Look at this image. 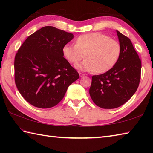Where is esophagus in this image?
<instances>
[{
  "mask_svg": "<svg viewBox=\"0 0 153 153\" xmlns=\"http://www.w3.org/2000/svg\"><path fill=\"white\" fill-rule=\"evenodd\" d=\"M79 76H80L81 77H83V76H85V74H82V73H79Z\"/></svg>",
  "mask_w": 153,
  "mask_h": 153,
  "instance_id": "34e87169",
  "label": "esophagus"
}]
</instances>
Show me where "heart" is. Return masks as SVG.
I'll return each mask as SVG.
<instances>
[{
  "instance_id": "heart-1",
  "label": "heart",
  "mask_w": 153,
  "mask_h": 153,
  "mask_svg": "<svg viewBox=\"0 0 153 153\" xmlns=\"http://www.w3.org/2000/svg\"><path fill=\"white\" fill-rule=\"evenodd\" d=\"M121 53L118 41L99 32L83 34L76 39V44L66 43L62 54L69 62L76 64L85 56L86 59L76 67L85 71L104 73L114 66ZM86 55H85V54Z\"/></svg>"
}]
</instances>
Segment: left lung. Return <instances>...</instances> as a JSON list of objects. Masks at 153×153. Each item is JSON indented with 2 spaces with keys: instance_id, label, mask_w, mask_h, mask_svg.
<instances>
[{
  "instance_id": "1",
  "label": "left lung",
  "mask_w": 153,
  "mask_h": 153,
  "mask_svg": "<svg viewBox=\"0 0 153 153\" xmlns=\"http://www.w3.org/2000/svg\"><path fill=\"white\" fill-rule=\"evenodd\" d=\"M121 53L116 64L106 72L93 76L89 94L102 108H116L126 103L137 91L141 62L131 41L116 30Z\"/></svg>"
}]
</instances>
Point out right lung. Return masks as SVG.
<instances>
[{
    "mask_svg": "<svg viewBox=\"0 0 153 153\" xmlns=\"http://www.w3.org/2000/svg\"><path fill=\"white\" fill-rule=\"evenodd\" d=\"M74 35L45 26L30 35L14 60L15 83L29 103L40 108L56 106L71 83L79 77L62 54Z\"/></svg>",
    "mask_w": 153,
    "mask_h": 153,
    "instance_id": "right-lung-1",
    "label": "right lung"
}]
</instances>
